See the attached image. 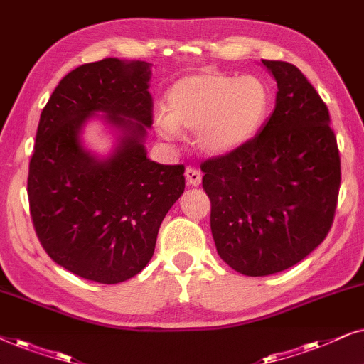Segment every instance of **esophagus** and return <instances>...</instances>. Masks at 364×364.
I'll return each instance as SVG.
<instances>
[{"label": "esophagus", "mask_w": 364, "mask_h": 364, "mask_svg": "<svg viewBox=\"0 0 364 364\" xmlns=\"http://www.w3.org/2000/svg\"><path fill=\"white\" fill-rule=\"evenodd\" d=\"M185 176H186L188 185H191V186H200L201 185V173L198 171L196 168L188 166L186 171H185Z\"/></svg>", "instance_id": "34e87169"}]
</instances>
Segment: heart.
<instances>
[{
    "label": "heart",
    "mask_w": 364,
    "mask_h": 364,
    "mask_svg": "<svg viewBox=\"0 0 364 364\" xmlns=\"http://www.w3.org/2000/svg\"><path fill=\"white\" fill-rule=\"evenodd\" d=\"M271 90L258 76L201 71L181 77L168 91V113L156 116L161 136L179 128L196 132V144L211 156L230 154L261 132L271 109Z\"/></svg>",
    "instance_id": "heart-1"
}]
</instances>
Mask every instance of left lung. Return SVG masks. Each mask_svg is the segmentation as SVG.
<instances>
[{
    "mask_svg": "<svg viewBox=\"0 0 364 364\" xmlns=\"http://www.w3.org/2000/svg\"><path fill=\"white\" fill-rule=\"evenodd\" d=\"M263 65L278 83L273 114L245 146L201 164L218 255L246 276L291 268L321 245L341 183L324 101L291 63Z\"/></svg>",
    "mask_w": 364,
    "mask_h": 364,
    "instance_id": "1",
    "label": "left lung"
}]
</instances>
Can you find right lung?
Instances as JSON below:
<instances>
[{
  "mask_svg": "<svg viewBox=\"0 0 364 364\" xmlns=\"http://www.w3.org/2000/svg\"><path fill=\"white\" fill-rule=\"evenodd\" d=\"M151 65L118 58L77 66L41 111L28 173L36 236L48 256L80 278L114 284L149 263L161 221L185 191V166L146 158L153 124ZM105 112L120 129L108 159L80 144L85 121Z\"/></svg>",
  "mask_w": 364,
  "mask_h": 364,
  "instance_id": "1",
  "label": "right lung"
}]
</instances>
